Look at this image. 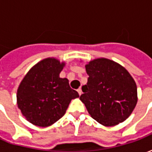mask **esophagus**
<instances>
[{
  "label": "esophagus",
  "instance_id": "esophagus-1",
  "mask_svg": "<svg viewBox=\"0 0 152 152\" xmlns=\"http://www.w3.org/2000/svg\"><path fill=\"white\" fill-rule=\"evenodd\" d=\"M77 92H78V94H79L80 95L81 94V93H82V90H81V88H79V89H77Z\"/></svg>",
  "mask_w": 152,
  "mask_h": 152
}]
</instances>
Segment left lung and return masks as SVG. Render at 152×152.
Segmentation results:
<instances>
[{
  "mask_svg": "<svg viewBox=\"0 0 152 152\" xmlns=\"http://www.w3.org/2000/svg\"><path fill=\"white\" fill-rule=\"evenodd\" d=\"M87 85L80 97L89 115L100 124L113 126L124 121L137 104L136 83L120 64L98 58L86 66Z\"/></svg>",
  "mask_w": 152,
  "mask_h": 152,
  "instance_id": "obj_1",
  "label": "left lung"
}]
</instances>
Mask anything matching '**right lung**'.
<instances>
[{
  "label": "right lung",
  "instance_id": "1",
  "mask_svg": "<svg viewBox=\"0 0 152 152\" xmlns=\"http://www.w3.org/2000/svg\"><path fill=\"white\" fill-rule=\"evenodd\" d=\"M64 63L49 58L25 76L17 93L18 108L30 123L46 127L65 114L72 99L79 98L66 78H60Z\"/></svg>",
  "mask_w": 152,
  "mask_h": 152
}]
</instances>
